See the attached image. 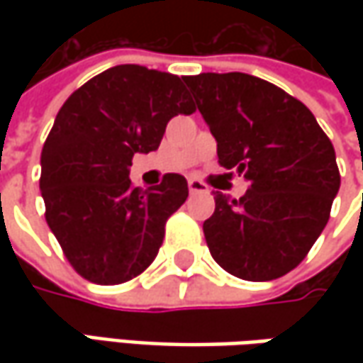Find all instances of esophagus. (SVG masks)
Wrapping results in <instances>:
<instances>
[{
    "instance_id": "esophagus-1",
    "label": "esophagus",
    "mask_w": 363,
    "mask_h": 363,
    "mask_svg": "<svg viewBox=\"0 0 363 363\" xmlns=\"http://www.w3.org/2000/svg\"><path fill=\"white\" fill-rule=\"evenodd\" d=\"M188 188L189 194H206V191H208V186L203 184L202 179H196V177H189Z\"/></svg>"
}]
</instances>
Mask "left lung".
<instances>
[{"mask_svg":"<svg viewBox=\"0 0 363 363\" xmlns=\"http://www.w3.org/2000/svg\"><path fill=\"white\" fill-rule=\"evenodd\" d=\"M184 80L216 137L220 167L250 184L240 200L216 191L203 222L208 248L238 279H279L328 224L342 182L335 149L307 106L262 78L202 72Z\"/></svg>","mask_w":363,"mask_h":363,"instance_id":"left-lung-1","label":"left lung"}]
</instances>
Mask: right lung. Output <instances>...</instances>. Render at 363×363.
<instances>
[{
    "mask_svg": "<svg viewBox=\"0 0 363 363\" xmlns=\"http://www.w3.org/2000/svg\"><path fill=\"white\" fill-rule=\"evenodd\" d=\"M194 111L184 77L137 64L113 66L66 99L42 149L40 189L50 230L82 279L121 285L155 260L188 182L165 174L141 191L129 165L160 147L169 119Z\"/></svg>",
    "mask_w": 363,
    "mask_h": 363,
    "instance_id": "add662e5",
    "label": "right lung"
}]
</instances>
